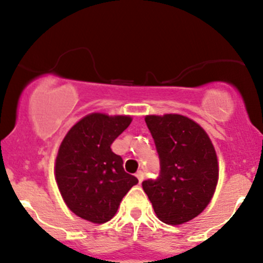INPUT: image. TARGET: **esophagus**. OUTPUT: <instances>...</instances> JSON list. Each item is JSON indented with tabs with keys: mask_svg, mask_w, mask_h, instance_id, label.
Segmentation results:
<instances>
[{
	"mask_svg": "<svg viewBox=\"0 0 263 263\" xmlns=\"http://www.w3.org/2000/svg\"><path fill=\"white\" fill-rule=\"evenodd\" d=\"M137 177H138V181H139V183L143 182V180H144V172L138 171L137 172Z\"/></svg>",
	"mask_w": 263,
	"mask_h": 263,
	"instance_id": "esophagus-1",
	"label": "esophagus"
}]
</instances>
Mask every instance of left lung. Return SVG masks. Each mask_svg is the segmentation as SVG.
Returning a JSON list of instances; mask_svg holds the SVG:
<instances>
[{
  "label": "left lung",
  "mask_w": 263,
  "mask_h": 263,
  "mask_svg": "<svg viewBox=\"0 0 263 263\" xmlns=\"http://www.w3.org/2000/svg\"><path fill=\"white\" fill-rule=\"evenodd\" d=\"M159 157V175L142 182L154 213L166 224H183L212 200L218 159L204 129L186 116H145Z\"/></svg>",
  "instance_id": "8db88e82"
}]
</instances>
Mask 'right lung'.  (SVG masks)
Listing matches in <instances>:
<instances>
[{"mask_svg": "<svg viewBox=\"0 0 263 263\" xmlns=\"http://www.w3.org/2000/svg\"><path fill=\"white\" fill-rule=\"evenodd\" d=\"M132 123L130 116L90 114L67 133L55 161V178L67 206L92 223L109 221L138 183L110 148Z\"/></svg>", "mask_w": 263, "mask_h": 263, "instance_id": "1", "label": "right lung"}]
</instances>
